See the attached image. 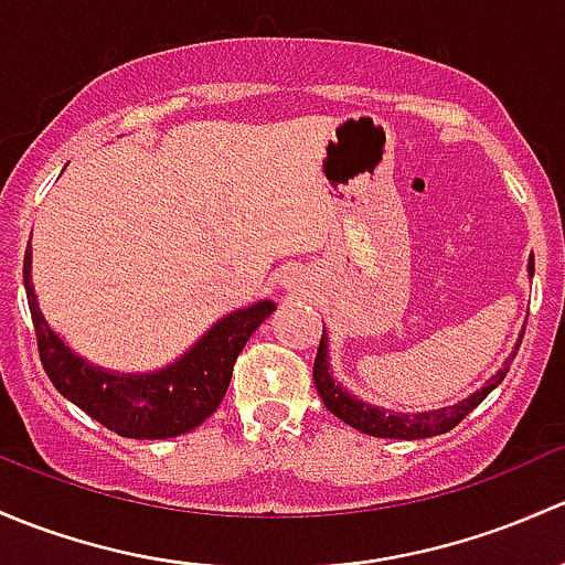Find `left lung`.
I'll list each match as a JSON object with an SVG mask.
<instances>
[{"instance_id": "8db88e82", "label": "left lung", "mask_w": 565, "mask_h": 565, "mask_svg": "<svg viewBox=\"0 0 565 565\" xmlns=\"http://www.w3.org/2000/svg\"><path fill=\"white\" fill-rule=\"evenodd\" d=\"M527 275L533 277V255L527 260ZM525 329L520 331V340H516L514 351L511 356L505 359L503 367H500L490 381L484 383L481 388H476L473 394H468L465 399H459L455 405H446V408L438 411H422V413H403V411H388L381 408V405H372L359 399L356 394L348 392L342 383L334 381L331 375V362H329V334L321 337V345H318V356H316V367H312V377H316V388L321 394L323 405L334 413L337 418L348 424V427L359 429V433L372 435V438H397V440H418V438H433V435H444L449 429H455L492 388L498 386L500 381L505 377L509 372L511 362H514L516 351H520V342Z\"/></svg>"}]
</instances>
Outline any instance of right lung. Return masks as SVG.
I'll list each match as a JSON object with an SVG mask.
<instances>
[{
    "mask_svg": "<svg viewBox=\"0 0 565 565\" xmlns=\"http://www.w3.org/2000/svg\"><path fill=\"white\" fill-rule=\"evenodd\" d=\"M23 288L38 334L40 362L56 392L110 433L136 440L177 438L212 416L228 392L244 342L277 310L275 301L260 299L209 326L195 345L166 367L116 372L78 356L45 321L32 282V247L23 255Z\"/></svg>",
    "mask_w": 565,
    "mask_h": 565,
    "instance_id": "right-lung-1",
    "label": "right lung"
}]
</instances>
